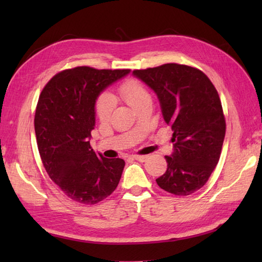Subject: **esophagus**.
Wrapping results in <instances>:
<instances>
[{
  "mask_svg": "<svg viewBox=\"0 0 262 262\" xmlns=\"http://www.w3.org/2000/svg\"><path fill=\"white\" fill-rule=\"evenodd\" d=\"M147 159H148V155H134V157H133V160L140 161V162H145Z\"/></svg>",
  "mask_w": 262,
  "mask_h": 262,
  "instance_id": "esophagus-1",
  "label": "esophagus"
}]
</instances>
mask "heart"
<instances>
[{
  "instance_id": "1",
  "label": "heart",
  "mask_w": 262,
  "mask_h": 262,
  "mask_svg": "<svg viewBox=\"0 0 262 262\" xmlns=\"http://www.w3.org/2000/svg\"><path fill=\"white\" fill-rule=\"evenodd\" d=\"M118 93L122 100L130 105L137 108L145 100L151 99L149 93L140 81L130 79L122 82L118 86ZM115 108V100L108 93H102L96 102V114L100 120H108Z\"/></svg>"
}]
</instances>
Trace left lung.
Here are the masks:
<instances>
[{"mask_svg": "<svg viewBox=\"0 0 262 262\" xmlns=\"http://www.w3.org/2000/svg\"><path fill=\"white\" fill-rule=\"evenodd\" d=\"M134 76L158 96L161 111L173 135L168 169L157 179L160 188L188 196L202 188L219 163L225 137L220 96L202 71L180 64L135 70Z\"/></svg>", "mask_w": 262, "mask_h": 262, "instance_id": "obj_1", "label": "left lung"}]
</instances>
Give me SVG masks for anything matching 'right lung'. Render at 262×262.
I'll use <instances>...</instances> for the list:
<instances>
[{
	"label": "right lung",
	"instance_id": "obj_1",
	"mask_svg": "<svg viewBox=\"0 0 262 262\" xmlns=\"http://www.w3.org/2000/svg\"><path fill=\"white\" fill-rule=\"evenodd\" d=\"M129 73L79 66L59 72L40 93L35 115L39 154L49 178L74 202L97 204L118 186L125 161L97 154L90 140L100 93Z\"/></svg>",
	"mask_w": 262,
	"mask_h": 262
}]
</instances>
